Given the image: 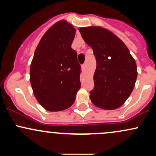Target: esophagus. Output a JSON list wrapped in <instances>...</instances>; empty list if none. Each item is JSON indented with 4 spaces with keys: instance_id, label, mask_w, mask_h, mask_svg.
I'll list each match as a JSON object with an SVG mask.
<instances>
[{
    "instance_id": "34e87169",
    "label": "esophagus",
    "mask_w": 156,
    "mask_h": 156,
    "mask_svg": "<svg viewBox=\"0 0 156 156\" xmlns=\"http://www.w3.org/2000/svg\"><path fill=\"white\" fill-rule=\"evenodd\" d=\"M81 69H82V70H83V71H85V69H86V64H82Z\"/></svg>"
}]
</instances>
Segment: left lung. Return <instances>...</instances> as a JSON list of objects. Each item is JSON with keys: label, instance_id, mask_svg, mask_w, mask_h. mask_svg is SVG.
<instances>
[{"label": "left lung", "instance_id": "8db88e82", "mask_svg": "<svg viewBox=\"0 0 156 156\" xmlns=\"http://www.w3.org/2000/svg\"><path fill=\"white\" fill-rule=\"evenodd\" d=\"M82 38L92 48L97 62L93 104L113 110L120 107L131 94L137 78L135 60L122 41L101 27L80 28Z\"/></svg>", "mask_w": 156, "mask_h": 156}]
</instances>
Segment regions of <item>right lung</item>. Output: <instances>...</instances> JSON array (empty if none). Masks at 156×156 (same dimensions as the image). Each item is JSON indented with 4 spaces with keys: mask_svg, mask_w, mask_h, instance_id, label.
I'll return each instance as SVG.
<instances>
[{
    "mask_svg": "<svg viewBox=\"0 0 156 156\" xmlns=\"http://www.w3.org/2000/svg\"><path fill=\"white\" fill-rule=\"evenodd\" d=\"M76 29L65 20L51 26L37 47L30 68V81L39 104L50 112L73 104L80 88V65L71 48Z\"/></svg>",
    "mask_w": 156,
    "mask_h": 156,
    "instance_id": "add662e5",
    "label": "right lung"
}]
</instances>
